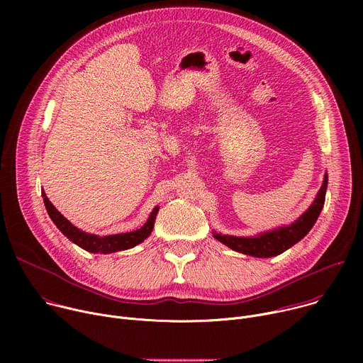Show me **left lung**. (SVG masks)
<instances>
[{"label":"left lung","instance_id":"8db88e82","mask_svg":"<svg viewBox=\"0 0 363 363\" xmlns=\"http://www.w3.org/2000/svg\"><path fill=\"white\" fill-rule=\"evenodd\" d=\"M326 189H328V172H325L322 186L313 199V202L310 203L308 208L291 224L289 225H281L260 234H255L251 237H237V235H228V234H221L217 231H213V235L216 240L227 245L228 248L251 255V257H258V258H269V257H276L290 247H293L296 242H298L301 238H304L306 234L312 230L315 223L318 221L323 205H325V196H326Z\"/></svg>","mask_w":363,"mask_h":363}]
</instances>
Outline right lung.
Returning <instances> with one entry per match:
<instances>
[{"label":"right lung","instance_id":"1","mask_svg":"<svg viewBox=\"0 0 363 363\" xmlns=\"http://www.w3.org/2000/svg\"><path fill=\"white\" fill-rule=\"evenodd\" d=\"M41 196L44 198V205L45 210L53 221L56 224V227L74 244H77L80 248L89 251V252H97V254H111V252H116V251H122V250H129L138 244H140L142 241H145L155 225V220H157L158 211H160V205L155 206L152 210L147 221L138 230L130 231V233H121V234H112V235H96V234H90L86 233L80 228H77L76 225H73L67 218H65L59 210H56V206L50 202V199L47 198L45 192L41 191Z\"/></svg>","mask_w":363,"mask_h":363}]
</instances>
